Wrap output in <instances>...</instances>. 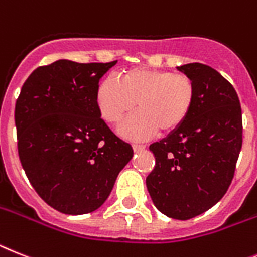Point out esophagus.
Instances as JSON below:
<instances>
[{
	"mask_svg": "<svg viewBox=\"0 0 257 257\" xmlns=\"http://www.w3.org/2000/svg\"><path fill=\"white\" fill-rule=\"evenodd\" d=\"M132 146H133V150H135V152H141V150H144V149L146 148L144 144H133Z\"/></svg>",
	"mask_w": 257,
	"mask_h": 257,
	"instance_id": "1",
	"label": "esophagus"
}]
</instances>
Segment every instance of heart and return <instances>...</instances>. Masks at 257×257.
Returning <instances> with one entry per match:
<instances>
[{
  "mask_svg": "<svg viewBox=\"0 0 257 257\" xmlns=\"http://www.w3.org/2000/svg\"><path fill=\"white\" fill-rule=\"evenodd\" d=\"M195 99V82L188 75L148 68L131 69L118 81L103 79L95 92L100 116L111 125L120 124L136 107L139 112L120 129L133 140L175 131L189 116Z\"/></svg>",
  "mask_w": 257,
  "mask_h": 257,
  "instance_id": "obj_1",
  "label": "heart"
}]
</instances>
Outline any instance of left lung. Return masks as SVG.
<instances>
[{"label":"left lung","instance_id":"left-lung-1","mask_svg":"<svg viewBox=\"0 0 257 257\" xmlns=\"http://www.w3.org/2000/svg\"><path fill=\"white\" fill-rule=\"evenodd\" d=\"M195 82L192 111L179 128L150 145L155 166L146 187L159 212L191 219L227 192L242 149L238 94L217 70L200 62L178 66Z\"/></svg>","mask_w":257,"mask_h":257}]
</instances>
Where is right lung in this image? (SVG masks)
I'll use <instances>...</instances> for the list:
<instances>
[{
	"label": "right lung",
	"instance_id": "1",
	"mask_svg": "<svg viewBox=\"0 0 257 257\" xmlns=\"http://www.w3.org/2000/svg\"><path fill=\"white\" fill-rule=\"evenodd\" d=\"M117 61L57 60L39 66L15 103L18 154L30 183L49 206L86 214L104 204L133 157L100 117L99 79Z\"/></svg>",
	"mask_w": 257,
	"mask_h": 257
}]
</instances>
